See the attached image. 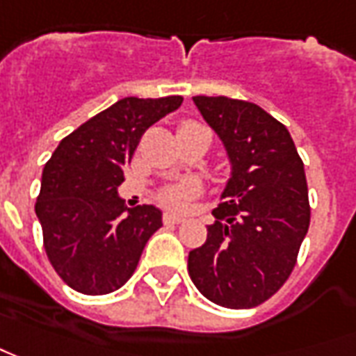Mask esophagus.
<instances>
[{
  "label": "esophagus",
  "mask_w": 356,
  "mask_h": 356,
  "mask_svg": "<svg viewBox=\"0 0 356 356\" xmlns=\"http://www.w3.org/2000/svg\"><path fill=\"white\" fill-rule=\"evenodd\" d=\"M162 223L164 225H178V223H182V217L168 211V213H164V217H162Z\"/></svg>",
  "instance_id": "34e87169"
}]
</instances>
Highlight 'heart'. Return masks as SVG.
<instances>
[{
	"label": "heart",
	"mask_w": 356,
	"mask_h": 356,
	"mask_svg": "<svg viewBox=\"0 0 356 356\" xmlns=\"http://www.w3.org/2000/svg\"><path fill=\"white\" fill-rule=\"evenodd\" d=\"M184 125H197V123L188 121V123H184ZM195 192H197V186H195L194 182H182L176 184V186H168V188H164L161 192V202L162 204H166V206L180 207L184 206L190 197H194Z\"/></svg>",
	"instance_id": "heart-1"
}]
</instances>
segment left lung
Segmentation results:
<instances>
[{"mask_svg":"<svg viewBox=\"0 0 356 356\" xmlns=\"http://www.w3.org/2000/svg\"><path fill=\"white\" fill-rule=\"evenodd\" d=\"M194 104L227 150L231 178L188 273L217 306H261L292 274L309 227L304 162L288 129L257 104L225 95Z\"/></svg>","mask_w":356,"mask_h":356,"instance_id":"1","label":"left lung"}]
</instances>
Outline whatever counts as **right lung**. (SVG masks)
Instances as JSON below:
<instances>
[{
    "instance_id": "right-lung-1",
    "label": "right lung",
    "mask_w": 356,
    "mask_h": 356,
    "mask_svg": "<svg viewBox=\"0 0 356 356\" xmlns=\"http://www.w3.org/2000/svg\"><path fill=\"white\" fill-rule=\"evenodd\" d=\"M182 102L123 97L64 137L44 164L35 211L52 268L76 292L119 290L162 227L161 209L127 207L117 188L143 133Z\"/></svg>"
}]
</instances>
